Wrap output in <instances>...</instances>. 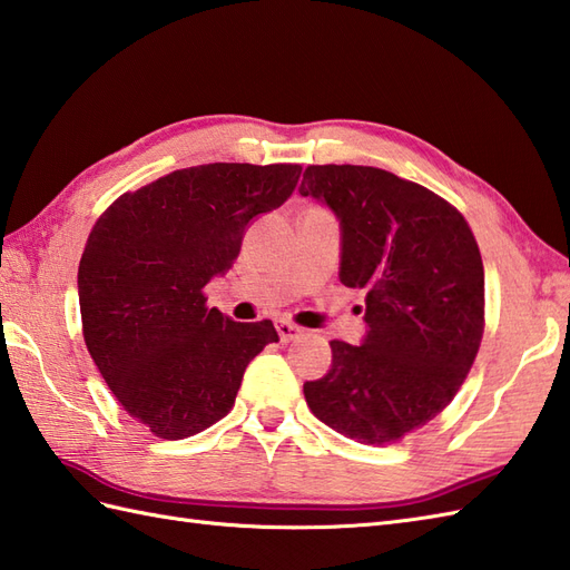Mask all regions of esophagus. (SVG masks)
Listing matches in <instances>:
<instances>
[{"label":"esophagus","mask_w":570,"mask_h":570,"mask_svg":"<svg viewBox=\"0 0 570 570\" xmlns=\"http://www.w3.org/2000/svg\"><path fill=\"white\" fill-rule=\"evenodd\" d=\"M277 334H281L283 344H289V341H295V338L305 334V328L293 324V322H287V320H281V322H277Z\"/></svg>","instance_id":"obj_1"}]
</instances>
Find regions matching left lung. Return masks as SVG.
<instances>
[{
    "label": "left lung",
    "instance_id": "8db88e82",
    "mask_svg": "<svg viewBox=\"0 0 570 570\" xmlns=\"http://www.w3.org/2000/svg\"><path fill=\"white\" fill-rule=\"evenodd\" d=\"M299 195L341 222V283L365 289L361 346L332 341L305 383L317 420L361 444L400 441L456 397L485 328L483 258L463 214L371 166H307Z\"/></svg>",
    "mask_w": 570,
    "mask_h": 570
}]
</instances>
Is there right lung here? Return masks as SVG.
<instances>
[{"mask_svg":"<svg viewBox=\"0 0 570 570\" xmlns=\"http://www.w3.org/2000/svg\"><path fill=\"white\" fill-rule=\"evenodd\" d=\"M297 163H209L124 193L87 238L82 336L114 397L158 439L205 432L234 407L246 365L277 341L271 320L242 324L207 307L246 226L297 187Z\"/></svg>","mask_w":570,"mask_h":570,"instance_id":"add662e5","label":"right lung"}]
</instances>
